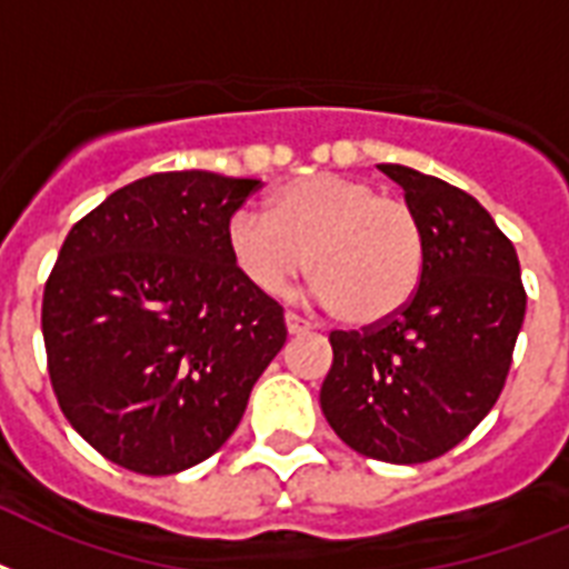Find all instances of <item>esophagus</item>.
I'll return each instance as SVG.
<instances>
[{
  "label": "esophagus",
  "instance_id": "34e87169",
  "mask_svg": "<svg viewBox=\"0 0 569 569\" xmlns=\"http://www.w3.org/2000/svg\"><path fill=\"white\" fill-rule=\"evenodd\" d=\"M286 330L292 332V336H300V332L312 330V325H309V321H303L298 312H286Z\"/></svg>",
  "mask_w": 569,
  "mask_h": 569
}]
</instances>
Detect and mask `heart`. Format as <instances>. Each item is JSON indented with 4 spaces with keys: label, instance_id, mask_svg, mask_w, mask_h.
Returning a JSON list of instances; mask_svg holds the SVG:
<instances>
[{
    "label": "heart",
    "instance_id": "1",
    "mask_svg": "<svg viewBox=\"0 0 569 569\" xmlns=\"http://www.w3.org/2000/svg\"><path fill=\"white\" fill-rule=\"evenodd\" d=\"M237 269L260 292L283 295L303 274L341 325L368 327L409 303L423 269L415 207L371 180L318 172L289 180L269 212L239 210L228 224Z\"/></svg>",
    "mask_w": 569,
    "mask_h": 569
}]
</instances>
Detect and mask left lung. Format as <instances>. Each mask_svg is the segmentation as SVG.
Wrapping results in <instances>:
<instances>
[{
    "instance_id": "obj_1",
    "label": "left lung",
    "mask_w": 569,
    "mask_h": 569,
    "mask_svg": "<svg viewBox=\"0 0 569 569\" xmlns=\"http://www.w3.org/2000/svg\"><path fill=\"white\" fill-rule=\"evenodd\" d=\"M415 207L423 269L400 312L332 330L321 412L368 459L420 465L465 441L491 412L523 327L526 289L511 239L465 189L382 163Z\"/></svg>"
}]
</instances>
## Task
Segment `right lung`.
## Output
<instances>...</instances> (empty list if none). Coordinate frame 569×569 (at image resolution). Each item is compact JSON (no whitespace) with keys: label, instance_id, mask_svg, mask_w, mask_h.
Here are the masks:
<instances>
[{"label":"right lung","instance_id":"right-lung-1","mask_svg":"<svg viewBox=\"0 0 569 569\" xmlns=\"http://www.w3.org/2000/svg\"><path fill=\"white\" fill-rule=\"evenodd\" d=\"M253 178L160 172L72 224L43 292L60 412L119 468L169 477L219 450L286 345L283 307L237 269Z\"/></svg>","mask_w":569,"mask_h":569}]
</instances>
